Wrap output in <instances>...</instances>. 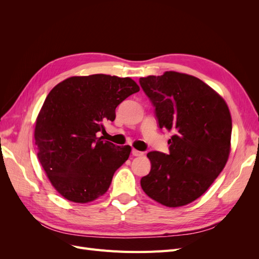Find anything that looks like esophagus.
Returning a JSON list of instances; mask_svg holds the SVG:
<instances>
[{
    "mask_svg": "<svg viewBox=\"0 0 259 259\" xmlns=\"http://www.w3.org/2000/svg\"><path fill=\"white\" fill-rule=\"evenodd\" d=\"M132 154L134 155V156H140V155L144 154V152L138 151V150H136V149H133V150H132Z\"/></svg>",
    "mask_w": 259,
    "mask_h": 259,
    "instance_id": "1",
    "label": "esophagus"
}]
</instances>
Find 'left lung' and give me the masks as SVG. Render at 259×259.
<instances>
[{"label":"left lung","mask_w":259,"mask_h":259,"mask_svg":"<svg viewBox=\"0 0 259 259\" xmlns=\"http://www.w3.org/2000/svg\"><path fill=\"white\" fill-rule=\"evenodd\" d=\"M161 130L173 132L169 153L151 151L145 193L168 207L189 204L222 173L230 153L232 122L225 100L200 79L166 71L140 77Z\"/></svg>","instance_id":"8db88e82"}]
</instances>
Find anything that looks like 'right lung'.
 <instances>
[{
    "mask_svg": "<svg viewBox=\"0 0 259 259\" xmlns=\"http://www.w3.org/2000/svg\"><path fill=\"white\" fill-rule=\"evenodd\" d=\"M139 86L131 77L72 76L50 92L37 115V158L62 197L88 203L107 192L114 171L128 159L130 146H115L97 134L114 121L115 109Z\"/></svg>",
    "mask_w": 259,
    "mask_h": 259,
    "instance_id": "right-lung-1",
    "label": "right lung"
}]
</instances>
